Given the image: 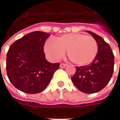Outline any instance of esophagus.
<instances>
[{
	"label": "esophagus",
	"mask_w": 120,
	"mask_h": 120,
	"mask_svg": "<svg viewBox=\"0 0 120 120\" xmlns=\"http://www.w3.org/2000/svg\"><path fill=\"white\" fill-rule=\"evenodd\" d=\"M67 66V64H65V63H61L60 64V67L61 68H65V67H66Z\"/></svg>",
	"instance_id": "obj_1"
}]
</instances>
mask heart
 I'll return each instance as SVG.
<instances>
[{"label":"heart","mask_w":120,"mask_h":120,"mask_svg":"<svg viewBox=\"0 0 120 120\" xmlns=\"http://www.w3.org/2000/svg\"><path fill=\"white\" fill-rule=\"evenodd\" d=\"M45 51L53 60H59L65 51L69 59L78 66H85L92 62L98 52L96 40L82 33H69L49 39L45 45Z\"/></svg>","instance_id":"1"}]
</instances>
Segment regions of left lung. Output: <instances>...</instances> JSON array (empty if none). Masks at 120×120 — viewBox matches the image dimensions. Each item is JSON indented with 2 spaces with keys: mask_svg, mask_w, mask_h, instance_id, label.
<instances>
[{
  "mask_svg": "<svg viewBox=\"0 0 120 120\" xmlns=\"http://www.w3.org/2000/svg\"><path fill=\"white\" fill-rule=\"evenodd\" d=\"M87 32L96 40L98 52L91 64L76 67L71 81L81 91L94 94L104 89L111 79L114 67V55L109 44L101 37L89 30Z\"/></svg>",
  "mask_w": 120,
  "mask_h": 120,
  "instance_id": "8db88e82",
  "label": "left lung"
}]
</instances>
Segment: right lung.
<instances>
[{
	"label": "right lung",
	"instance_id": "right-lung-1",
	"mask_svg": "<svg viewBox=\"0 0 120 120\" xmlns=\"http://www.w3.org/2000/svg\"><path fill=\"white\" fill-rule=\"evenodd\" d=\"M50 34L42 31L28 33L12 44L7 52V73L11 83L25 93L43 91L59 68V63L47 61L44 44Z\"/></svg>",
	"mask_w": 120,
	"mask_h": 120
}]
</instances>
